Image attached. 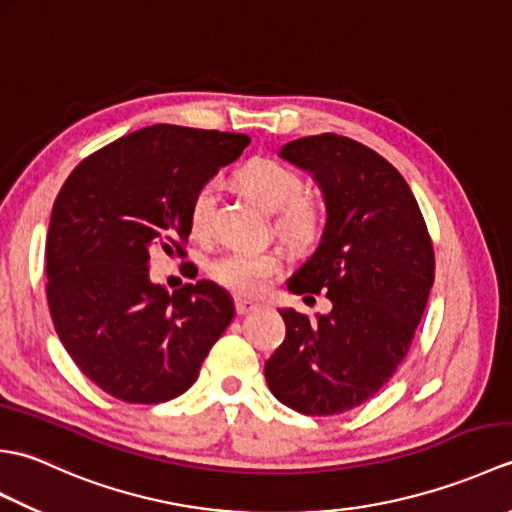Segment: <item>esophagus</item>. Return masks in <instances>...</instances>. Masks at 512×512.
Instances as JSON below:
<instances>
[{
	"label": "esophagus",
	"mask_w": 512,
	"mask_h": 512,
	"mask_svg": "<svg viewBox=\"0 0 512 512\" xmlns=\"http://www.w3.org/2000/svg\"><path fill=\"white\" fill-rule=\"evenodd\" d=\"M253 310H257V303L248 301V299H235V312L237 314H248Z\"/></svg>",
	"instance_id": "34e87169"
}]
</instances>
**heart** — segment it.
Wrapping results in <instances>:
<instances>
[{
    "instance_id": "b5f03b06",
    "label": "heart",
    "mask_w": 512,
    "mask_h": 512,
    "mask_svg": "<svg viewBox=\"0 0 512 512\" xmlns=\"http://www.w3.org/2000/svg\"><path fill=\"white\" fill-rule=\"evenodd\" d=\"M235 180L248 195L275 211L273 228L295 248H312L325 231V209L310 193H303L306 182L286 162L275 158H250L235 171ZM215 187L200 184L191 193L187 206L189 228L195 237H206L213 226ZM284 266V257L273 248L248 250L233 248L217 255L209 264V275L217 286L237 297H257Z\"/></svg>"
}]
</instances>
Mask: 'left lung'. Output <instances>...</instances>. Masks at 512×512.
I'll return each instance as SVG.
<instances>
[{
    "label": "left lung",
    "mask_w": 512,
    "mask_h": 512,
    "mask_svg": "<svg viewBox=\"0 0 512 512\" xmlns=\"http://www.w3.org/2000/svg\"><path fill=\"white\" fill-rule=\"evenodd\" d=\"M281 156L314 173L328 204L321 244L288 290L306 299L323 290L332 312L310 321L279 310L286 339L264 372L290 409L336 416L372 398L407 356L436 255L409 184L374 149L325 132L290 140Z\"/></svg>",
    "instance_id": "left-lung-1"
}]
</instances>
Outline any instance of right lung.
<instances>
[{
	"label": "right lung",
	"instance_id": "obj_1",
	"mask_svg": "<svg viewBox=\"0 0 512 512\" xmlns=\"http://www.w3.org/2000/svg\"><path fill=\"white\" fill-rule=\"evenodd\" d=\"M248 143L151 125L94 151L63 182L46 239L48 308L72 361L105 394L136 405L184 394L233 321L220 286L200 279L169 295L149 281V259L187 257L191 193Z\"/></svg>",
	"mask_w": 512,
	"mask_h": 512
}]
</instances>
